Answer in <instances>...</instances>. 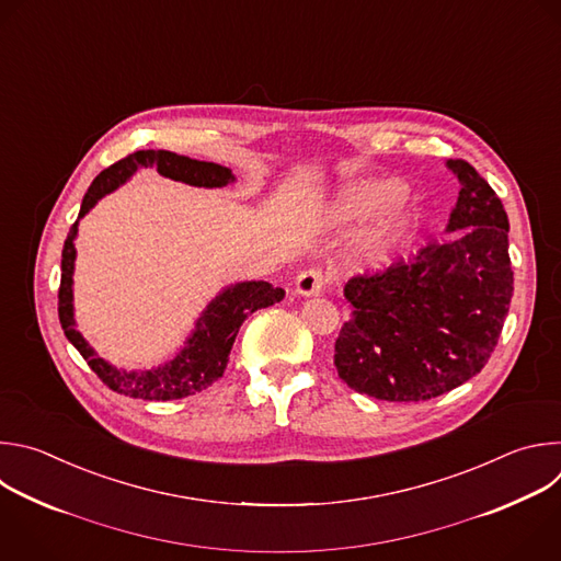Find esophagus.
I'll return each mask as SVG.
<instances>
[{"mask_svg": "<svg viewBox=\"0 0 561 561\" xmlns=\"http://www.w3.org/2000/svg\"><path fill=\"white\" fill-rule=\"evenodd\" d=\"M324 289V276L320 270H305L296 278V294L318 296Z\"/></svg>", "mask_w": 561, "mask_h": 561, "instance_id": "1", "label": "esophagus"}]
</instances>
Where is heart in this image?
I'll return each instance as SVG.
<instances>
[{
    "instance_id": "1",
    "label": "heart",
    "mask_w": 561,
    "mask_h": 561,
    "mask_svg": "<svg viewBox=\"0 0 561 561\" xmlns=\"http://www.w3.org/2000/svg\"><path fill=\"white\" fill-rule=\"evenodd\" d=\"M407 185L393 176L358 179L343 185L327 205L324 218L331 228H354L365 220L378 219L365 230L356 245V259L367 267L387 265L402 245L413 214L404 203Z\"/></svg>"
}]
</instances>
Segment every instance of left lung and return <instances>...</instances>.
<instances>
[{"label": "left lung", "mask_w": 561, "mask_h": 561, "mask_svg": "<svg viewBox=\"0 0 561 561\" xmlns=\"http://www.w3.org/2000/svg\"><path fill=\"white\" fill-rule=\"evenodd\" d=\"M446 168L460 181L446 237L345 285L354 311L333 365L358 393L437 398L480 374L500 341L513 296L508 216L471 163L449 159Z\"/></svg>", "instance_id": "1"}]
</instances>
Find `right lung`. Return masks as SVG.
Listing matches in <instances>:
<instances>
[{"label":"right lung","mask_w":561,"mask_h":561,"mask_svg":"<svg viewBox=\"0 0 561 561\" xmlns=\"http://www.w3.org/2000/svg\"><path fill=\"white\" fill-rule=\"evenodd\" d=\"M141 168H152L161 176L181 181L194 187H226L237 176L230 168L209 161H196L168 150H139L105 168L88 187L79 216L68 232L61 252V287H59V322L66 339L83 356L88 367L117 393L141 400H181L214 385L228 367L237 333L248 316L285 298V289L272 287L265 280H243L230 285L214 296L194 322L181 352L168 363L152 369L128 371L103 360L83 339L75 322L72 307V274H75V239L79 220L110 192L124 185Z\"/></svg>","instance_id":"obj_1"}]
</instances>
